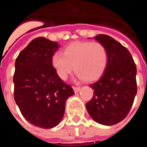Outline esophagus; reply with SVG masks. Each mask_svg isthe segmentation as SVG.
I'll return each mask as SVG.
<instances>
[{"mask_svg": "<svg viewBox=\"0 0 147 147\" xmlns=\"http://www.w3.org/2000/svg\"><path fill=\"white\" fill-rule=\"evenodd\" d=\"M73 89H74V90L75 93H78V92H80V90H81V88H80V87H73Z\"/></svg>", "mask_w": 147, "mask_h": 147, "instance_id": "esophagus-1", "label": "esophagus"}]
</instances>
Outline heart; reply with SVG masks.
<instances>
[{
  "label": "heart",
  "instance_id": "b5f03b06",
  "mask_svg": "<svg viewBox=\"0 0 147 147\" xmlns=\"http://www.w3.org/2000/svg\"><path fill=\"white\" fill-rule=\"evenodd\" d=\"M107 61L106 48L100 42L89 41L71 42L63 49V54L55 53L51 57L53 67L61 80H67L74 68L79 77L85 82L98 80L106 69Z\"/></svg>",
  "mask_w": 147,
  "mask_h": 147
}]
</instances>
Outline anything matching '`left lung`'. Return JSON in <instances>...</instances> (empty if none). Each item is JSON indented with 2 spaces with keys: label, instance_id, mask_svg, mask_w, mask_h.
<instances>
[{
  "label": "left lung",
  "instance_id": "left-lung-1",
  "mask_svg": "<svg viewBox=\"0 0 147 147\" xmlns=\"http://www.w3.org/2000/svg\"><path fill=\"white\" fill-rule=\"evenodd\" d=\"M94 39L106 48L108 61L105 72L90 85L94 93L86 108L92 119L103 125H113L129 113L137 93L136 65L129 51L108 35Z\"/></svg>",
  "mask_w": 147,
  "mask_h": 147
}]
</instances>
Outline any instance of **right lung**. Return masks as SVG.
Listing matches in <instances>:
<instances>
[{"mask_svg":"<svg viewBox=\"0 0 147 147\" xmlns=\"http://www.w3.org/2000/svg\"><path fill=\"white\" fill-rule=\"evenodd\" d=\"M59 48L57 42L37 37L29 42L15 61L14 98L30 124L50 129L59 124L67 98L74 94L61 80L51 63Z\"/></svg>","mask_w":147,"mask_h":147,"instance_id":"add662e5","label":"right lung"}]
</instances>
